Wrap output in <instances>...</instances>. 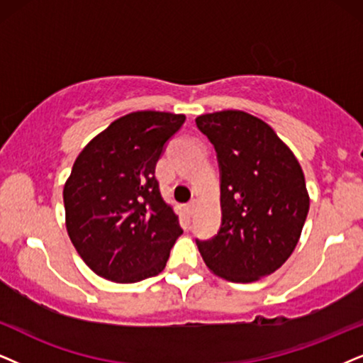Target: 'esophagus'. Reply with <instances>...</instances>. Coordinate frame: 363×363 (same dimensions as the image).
Here are the masks:
<instances>
[{
	"label": "esophagus",
	"instance_id": "esophagus-1",
	"mask_svg": "<svg viewBox=\"0 0 363 363\" xmlns=\"http://www.w3.org/2000/svg\"><path fill=\"white\" fill-rule=\"evenodd\" d=\"M196 208H197V199H192L191 203L186 206L187 214H189V216H194V213H196Z\"/></svg>",
	"mask_w": 363,
	"mask_h": 363
}]
</instances>
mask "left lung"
<instances>
[{
  "instance_id": "1",
  "label": "left lung",
  "mask_w": 363,
  "mask_h": 363,
  "mask_svg": "<svg viewBox=\"0 0 363 363\" xmlns=\"http://www.w3.org/2000/svg\"><path fill=\"white\" fill-rule=\"evenodd\" d=\"M221 169L219 233L197 241L208 268L233 283L258 281L290 258L310 196L300 162L268 123L242 110L196 118Z\"/></svg>"
}]
</instances>
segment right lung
<instances>
[{
    "label": "right lung",
    "mask_w": 363,
    "mask_h": 363,
    "mask_svg": "<svg viewBox=\"0 0 363 363\" xmlns=\"http://www.w3.org/2000/svg\"><path fill=\"white\" fill-rule=\"evenodd\" d=\"M186 121L139 110L113 121L75 159L63 187L65 224L77 253L113 283H137L166 268L182 228L162 199L155 164Z\"/></svg>",
    "instance_id": "add662e5"
}]
</instances>
